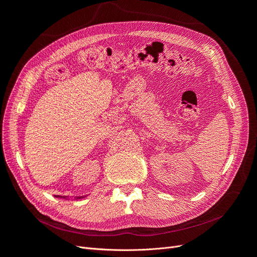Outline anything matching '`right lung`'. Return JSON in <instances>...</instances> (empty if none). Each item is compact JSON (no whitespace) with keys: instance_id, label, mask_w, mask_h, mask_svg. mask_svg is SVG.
I'll return each instance as SVG.
<instances>
[{"instance_id":"1","label":"right lung","mask_w":257,"mask_h":257,"mask_svg":"<svg viewBox=\"0 0 257 257\" xmlns=\"http://www.w3.org/2000/svg\"><path fill=\"white\" fill-rule=\"evenodd\" d=\"M58 197H62V196H59V195H58ZM77 198H81V197H77Z\"/></svg>"}]
</instances>
